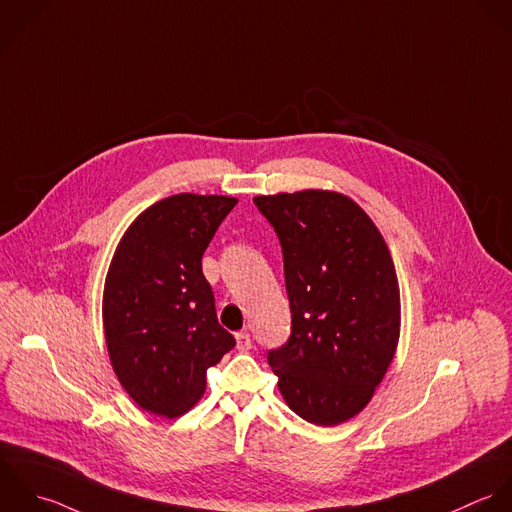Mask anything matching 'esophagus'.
Instances as JSON below:
<instances>
[{
    "mask_svg": "<svg viewBox=\"0 0 512 512\" xmlns=\"http://www.w3.org/2000/svg\"><path fill=\"white\" fill-rule=\"evenodd\" d=\"M235 341H237V349H239L241 353H245V351L251 349V335H249L247 331L235 333Z\"/></svg>",
    "mask_w": 512,
    "mask_h": 512,
    "instance_id": "34e87169",
    "label": "esophagus"
}]
</instances>
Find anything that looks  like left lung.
I'll list each match as a JSON object with an SVG mask.
<instances>
[{"label":"left lung","mask_w":512,"mask_h":512,"mask_svg":"<svg viewBox=\"0 0 512 512\" xmlns=\"http://www.w3.org/2000/svg\"><path fill=\"white\" fill-rule=\"evenodd\" d=\"M275 227L285 263L291 337L269 351L293 413L335 427L375 395L401 337V291L391 251L349 195L303 189L253 197Z\"/></svg>","instance_id":"left-lung-1"}]
</instances>
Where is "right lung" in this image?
Listing matches in <instances>:
<instances>
[{"instance_id":"right-lung-1","label":"right lung","mask_w":512,"mask_h":512,"mask_svg":"<svg viewBox=\"0 0 512 512\" xmlns=\"http://www.w3.org/2000/svg\"><path fill=\"white\" fill-rule=\"evenodd\" d=\"M235 205L229 195L165 197L139 213L115 247L101 303L107 355L121 387L151 415L191 411L207 369L235 345L201 269Z\"/></svg>"}]
</instances>
